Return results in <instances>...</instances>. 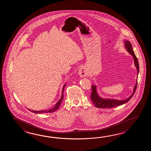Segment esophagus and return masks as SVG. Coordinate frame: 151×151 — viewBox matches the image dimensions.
Instances as JSON below:
<instances>
[{"label": "esophagus", "mask_w": 151, "mask_h": 151, "mask_svg": "<svg viewBox=\"0 0 151 151\" xmlns=\"http://www.w3.org/2000/svg\"><path fill=\"white\" fill-rule=\"evenodd\" d=\"M78 74L80 76V77H84L86 76L87 72L86 70L85 69V68H81L79 69L78 71Z\"/></svg>", "instance_id": "obj_1"}]
</instances>
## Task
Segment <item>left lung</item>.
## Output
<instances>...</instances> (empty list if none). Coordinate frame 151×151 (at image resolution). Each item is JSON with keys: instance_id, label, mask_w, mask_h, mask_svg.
<instances>
[{"instance_id": "obj_1", "label": "left lung", "mask_w": 151, "mask_h": 151, "mask_svg": "<svg viewBox=\"0 0 151 151\" xmlns=\"http://www.w3.org/2000/svg\"><path fill=\"white\" fill-rule=\"evenodd\" d=\"M124 44H124L125 47L126 48L127 51L133 57L134 61L135 66L137 70V82L135 83V85L133 88V92L131 95L126 99L119 100L112 99H104V98H102L100 97L99 96L97 93V91H96V86L92 85V93L91 94V99L92 101V103L94 104V105L98 108L106 109V108H112V107H114L116 106H120L125 103H127L128 101L131 99L132 96H133L135 92L137 86V83H138V82H137L138 75L139 73V63H138V59L135 56L134 52L133 50L131 42L128 40H125Z\"/></svg>"}]
</instances>
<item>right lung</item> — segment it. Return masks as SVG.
Instances as JSON below:
<instances>
[{"label":"right lung","mask_w":151,"mask_h":151,"mask_svg":"<svg viewBox=\"0 0 151 151\" xmlns=\"http://www.w3.org/2000/svg\"><path fill=\"white\" fill-rule=\"evenodd\" d=\"M66 83L65 84L64 86L63 87V90H62V93H61V98L59 99L57 103H56V104L55 105V106L51 109H48V110H41V111H33L31 109H29V111H30L31 112L35 113H51L53 112H55L56 110L58 109V108L59 107V106L61 104V102L63 101V100L64 99V90L65 87L66 86Z\"/></svg>","instance_id":"add662e5"}]
</instances>
